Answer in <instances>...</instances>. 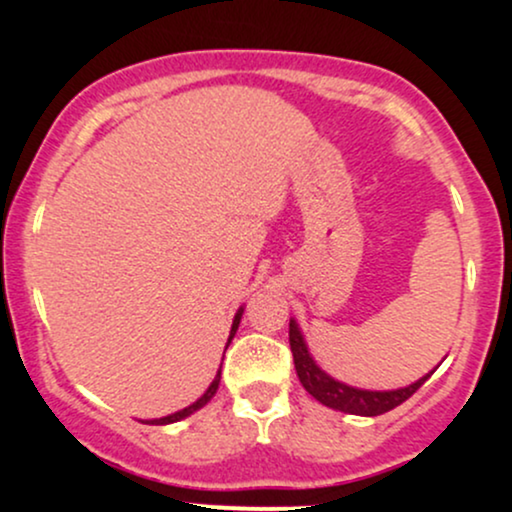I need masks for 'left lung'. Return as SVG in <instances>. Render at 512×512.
I'll list each match as a JSON object with an SVG mask.
<instances>
[{"instance_id": "left-lung-1", "label": "left lung", "mask_w": 512, "mask_h": 512, "mask_svg": "<svg viewBox=\"0 0 512 512\" xmlns=\"http://www.w3.org/2000/svg\"><path fill=\"white\" fill-rule=\"evenodd\" d=\"M289 342H291V354L293 363H296V373L301 378L305 390L313 395L317 402H322L325 407L346 411V414H358V416H380L385 411L399 407L402 402L414 395L421 385L431 378V373L424 375L421 380H416L414 385L402 387V390L392 392H370V390H356L339 380L330 378L325 370L315 366V361L308 354V346H305L301 332H298L296 322H289Z\"/></svg>"}]
</instances>
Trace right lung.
<instances>
[{"mask_svg": "<svg viewBox=\"0 0 512 512\" xmlns=\"http://www.w3.org/2000/svg\"><path fill=\"white\" fill-rule=\"evenodd\" d=\"M240 315H243V308L238 310V315H236V320H233V327H231V337H228V344H231V339H233V334H236V330H238V325H240ZM219 380H221V370H219V375H216L214 378V383L209 385V390L204 392L202 397L197 399L195 404H190V407L187 409H182V411H175V414H170V416H163V419H154V421H144V424H156V426H163V424H173V421H180V419H185V416H190V414H195L197 409H202L204 404L209 402L211 397L216 395V390H219Z\"/></svg>", "mask_w": 512, "mask_h": 512, "instance_id": "right-lung-1", "label": "right lung"}]
</instances>
